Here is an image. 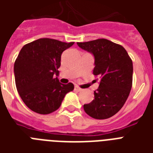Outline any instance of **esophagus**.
<instances>
[{
    "label": "esophagus",
    "instance_id": "obj_1",
    "mask_svg": "<svg viewBox=\"0 0 153 153\" xmlns=\"http://www.w3.org/2000/svg\"><path fill=\"white\" fill-rule=\"evenodd\" d=\"M74 91H79H79H82V89L80 88V87H79V86H74Z\"/></svg>",
    "mask_w": 153,
    "mask_h": 153
}]
</instances>
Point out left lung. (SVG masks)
<instances>
[{
  "instance_id": "1",
  "label": "left lung",
  "mask_w": 153,
  "mask_h": 153,
  "mask_svg": "<svg viewBox=\"0 0 153 153\" xmlns=\"http://www.w3.org/2000/svg\"><path fill=\"white\" fill-rule=\"evenodd\" d=\"M78 46L94 56L93 74L100 78L94 99L83 109L95 119H106L116 114L126 103L133 85V62L121 45L106 39H98Z\"/></svg>"
}]
</instances>
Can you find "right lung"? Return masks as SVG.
I'll use <instances>...</instances> for the list:
<instances>
[{
  "label": "right lung",
  "mask_w": 153,
  "mask_h": 153,
  "mask_svg": "<svg viewBox=\"0 0 153 153\" xmlns=\"http://www.w3.org/2000/svg\"><path fill=\"white\" fill-rule=\"evenodd\" d=\"M74 44L42 38L25 44L20 50L14 63L16 86L23 102L32 111L51 114L74 90L73 83L62 84L53 77L59 74L62 51Z\"/></svg>",
  "instance_id": "obj_1"
}]
</instances>
